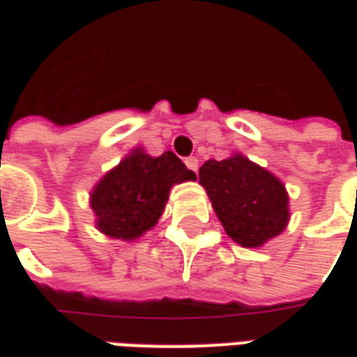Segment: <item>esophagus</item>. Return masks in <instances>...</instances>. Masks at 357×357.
<instances>
[{
    "mask_svg": "<svg viewBox=\"0 0 357 357\" xmlns=\"http://www.w3.org/2000/svg\"><path fill=\"white\" fill-rule=\"evenodd\" d=\"M184 163H186V167L190 169L192 173L198 174V158H194V155H190V158L184 159Z\"/></svg>",
    "mask_w": 357,
    "mask_h": 357,
    "instance_id": "1",
    "label": "esophagus"
}]
</instances>
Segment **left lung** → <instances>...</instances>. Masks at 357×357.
<instances>
[{
  "instance_id": "1",
  "label": "left lung",
  "mask_w": 357,
  "mask_h": 357,
  "mask_svg": "<svg viewBox=\"0 0 357 357\" xmlns=\"http://www.w3.org/2000/svg\"><path fill=\"white\" fill-rule=\"evenodd\" d=\"M199 183L234 242L257 248L284 231L288 196L279 178L242 155L199 167Z\"/></svg>"
}]
</instances>
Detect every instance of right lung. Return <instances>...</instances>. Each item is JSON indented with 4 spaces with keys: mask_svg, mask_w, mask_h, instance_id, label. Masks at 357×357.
I'll use <instances>...</instances> for the list:
<instances>
[{
    "mask_svg": "<svg viewBox=\"0 0 357 357\" xmlns=\"http://www.w3.org/2000/svg\"><path fill=\"white\" fill-rule=\"evenodd\" d=\"M194 178L196 174L173 151L151 158L136 150L105 174L92 192L98 229L113 238L140 236L158 223L171 186Z\"/></svg>",
    "mask_w": 357,
    "mask_h": 357,
    "instance_id": "right-lung-1",
    "label": "right lung"
}]
</instances>
